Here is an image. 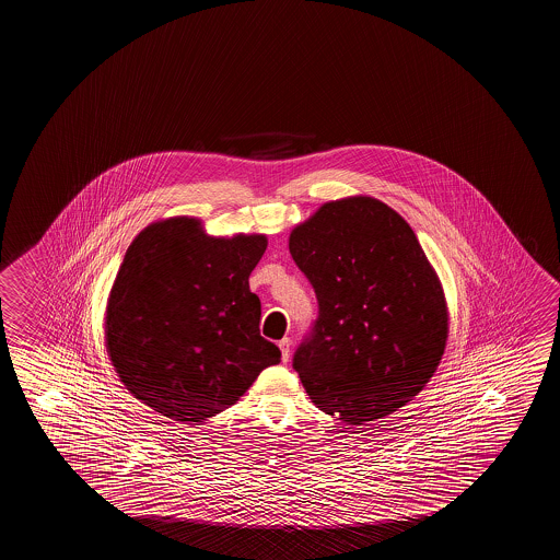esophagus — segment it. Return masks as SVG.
Wrapping results in <instances>:
<instances>
[{
  "label": "esophagus",
  "instance_id": "34e87169",
  "mask_svg": "<svg viewBox=\"0 0 560 560\" xmlns=\"http://www.w3.org/2000/svg\"><path fill=\"white\" fill-rule=\"evenodd\" d=\"M291 346H293L291 338H283L279 341V349H281V359H283V363H287L289 358H291Z\"/></svg>",
  "mask_w": 560,
  "mask_h": 560
}]
</instances>
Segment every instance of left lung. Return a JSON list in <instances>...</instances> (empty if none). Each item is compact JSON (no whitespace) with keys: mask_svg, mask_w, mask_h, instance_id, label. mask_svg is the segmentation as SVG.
Instances as JSON below:
<instances>
[{"mask_svg":"<svg viewBox=\"0 0 560 560\" xmlns=\"http://www.w3.org/2000/svg\"><path fill=\"white\" fill-rule=\"evenodd\" d=\"M289 252L318 299L293 358L312 402L348 425L410 402L450 331L440 277L410 224L373 197H348L299 224Z\"/></svg>","mask_w":560,"mask_h":560,"instance_id":"obj_1","label":"left lung"}]
</instances>
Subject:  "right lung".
Wrapping results in <instances>:
<instances>
[{
    "label": "right lung",
    "instance_id": "1",
    "mask_svg": "<svg viewBox=\"0 0 560 560\" xmlns=\"http://www.w3.org/2000/svg\"><path fill=\"white\" fill-rule=\"evenodd\" d=\"M264 234L207 236L201 221L154 222L132 240L110 289L105 339L130 395L175 422L222 412L281 361L261 338L249 273Z\"/></svg>",
    "mask_w": 560,
    "mask_h": 560
}]
</instances>
